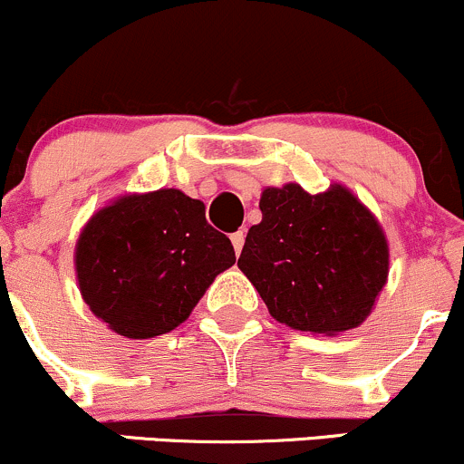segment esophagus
Instances as JSON below:
<instances>
[{
    "label": "esophagus",
    "instance_id": "34e87169",
    "mask_svg": "<svg viewBox=\"0 0 464 464\" xmlns=\"http://www.w3.org/2000/svg\"><path fill=\"white\" fill-rule=\"evenodd\" d=\"M230 238H232L234 252H237V254H241V250H243V243H246V234H243V232H234Z\"/></svg>",
    "mask_w": 464,
    "mask_h": 464
}]
</instances>
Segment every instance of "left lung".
Instances as JSON below:
<instances>
[{"instance_id":"1","label":"left lung","mask_w":464,"mask_h":464,"mask_svg":"<svg viewBox=\"0 0 464 464\" xmlns=\"http://www.w3.org/2000/svg\"><path fill=\"white\" fill-rule=\"evenodd\" d=\"M261 223L238 267L267 310L292 330L334 336L358 327L387 283L390 247L376 217L343 186L310 194L266 188Z\"/></svg>"}]
</instances>
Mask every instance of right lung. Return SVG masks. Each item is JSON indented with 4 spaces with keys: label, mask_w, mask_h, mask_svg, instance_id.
Listing matches in <instances>:
<instances>
[{
    "label": "right lung",
    "mask_w": 464,
    "mask_h": 464,
    "mask_svg": "<svg viewBox=\"0 0 464 464\" xmlns=\"http://www.w3.org/2000/svg\"><path fill=\"white\" fill-rule=\"evenodd\" d=\"M234 261L230 238L206 221V206L174 188L126 194L102 208L74 250L86 305L128 338L181 325Z\"/></svg>",
    "instance_id": "add662e5"
}]
</instances>
